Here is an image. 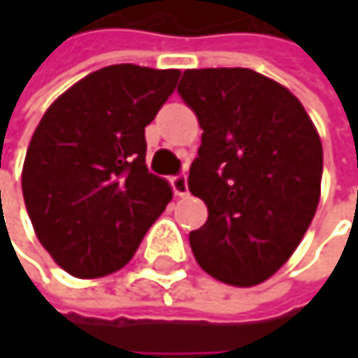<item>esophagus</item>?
<instances>
[{
  "label": "esophagus",
  "mask_w": 358,
  "mask_h": 358,
  "mask_svg": "<svg viewBox=\"0 0 358 358\" xmlns=\"http://www.w3.org/2000/svg\"><path fill=\"white\" fill-rule=\"evenodd\" d=\"M172 188L178 196H186L188 194V182H186V174H178L172 178Z\"/></svg>",
  "instance_id": "obj_1"
}]
</instances>
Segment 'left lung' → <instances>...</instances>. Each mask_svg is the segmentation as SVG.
I'll use <instances>...</instances> for the list:
<instances>
[{
    "mask_svg": "<svg viewBox=\"0 0 358 358\" xmlns=\"http://www.w3.org/2000/svg\"><path fill=\"white\" fill-rule=\"evenodd\" d=\"M178 93L203 128L188 190L209 217L188 234L194 259L220 282L261 284L290 259L315 215L320 134L286 87L249 68L186 70Z\"/></svg>",
    "mask_w": 358,
    "mask_h": 358,
    "instance_id": "8db88e82",
    "label": "left lung"
}]
</instances>
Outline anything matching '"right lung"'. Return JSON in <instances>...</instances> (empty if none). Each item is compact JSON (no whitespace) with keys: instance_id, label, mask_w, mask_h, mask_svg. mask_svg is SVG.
Listing matches in <instances>:
<instances>
[{"instance_id":"1","label":"right lung","mask_w":358,"mask_h":358,"mask_svg":"<svg viewBox=\"0 0 358 358\" xmlns=\"http://www.w3.org/2000/svg\"><path fill=\"white\" fill-rule=\"evenodd\" d=\"M178 70L101 68L45 111L31 138L22 194L38 243L76 278L122 269L172 201L147 170L145 126L174 93Z\"/></svg>"}]
</instances>
